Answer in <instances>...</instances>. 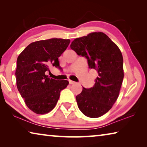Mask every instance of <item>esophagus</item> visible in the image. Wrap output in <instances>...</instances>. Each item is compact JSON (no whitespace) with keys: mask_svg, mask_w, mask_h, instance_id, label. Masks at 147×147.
<instances>
[{"mask_svg":"<svg viewBox=\"0 0 147 147\" xmlns=\"http://www.w3.org/2000/svg\"><path fill=\"white\" fill-rule=\"evenodd\" d=\"M69 84H76L75 82L72 81V80H69Z\"/></svg>","mask_w":147,"mask_h":147,"instance_id":"1","label":"esophagus"}]
</instances>
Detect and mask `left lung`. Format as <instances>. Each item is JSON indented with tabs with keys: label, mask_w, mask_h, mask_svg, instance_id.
I'll return each mask as SVG.
<instances>
[{
	"label": "left lung",
	"mask_w": 147,
	"mask_h": 147,
	"mask_svg": "<svg viewBox=\"0 0 147 147\" xmlns=\"http://www.w3.org/2000/svg\"><path fill=\"white\" fill-rule=\"evenodd\" d=\"M71 48L85 57L89 69L97 71L93 88H83L76 96L78 108L91 118L108 112L117 99L124 78L123 58L119 47L102 32H93L76 38Z\"/></svg>",
	"instance_id": "obj_1"
}]
</instances>
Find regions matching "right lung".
Masks as SVG:
<instances>
[{
  "mask_svg": "<svg viewBox=\"0 0 147 147\" xmlns=\"http://www.w3.org/2000/svg\"><path fill=\"white\" fill-rule=\"evenodd\" d=\"M69 39L53 38L33 42L19 54L16 76L19 93L30 109L37 114L53 110L67 80L50 78L45 73L52 65L60 68L58 58L67 48Z\"/></svg>",
  "mask_w": 147,
  "mask_h": 147,
  "instance_id": "right-lung-1",
  "label": "right lung"
}]
</instances>
